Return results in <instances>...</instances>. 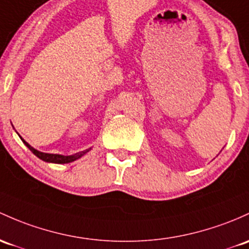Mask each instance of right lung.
<instances>
[{"label": "right lung", "instance_id": "right-lung-1", "mask_svg": "<svg viewBox=\"0 0 249 249\" xmlns=\"http://www.w3.org/2000/svg\"><path fill=\"white\" fill-rule=\"evenodd\" d=\"M21 140H22V142L25 143V145L27 146L29 149H31L32 153L36 154L39 159L44 160V161H46V162H54V164H68V162H72V161H74V160L79 159V158L84 156L87 152H89L90 149H91V148L85 149V151L79 152V153H76V154H72V156H61V154H51V153H44V152H39V151H36V148H33V147L29 145L28 142H26L22 138H21Z\"/></svg>", "mask_w": 249, "mask_h": 249}]
</instances>
